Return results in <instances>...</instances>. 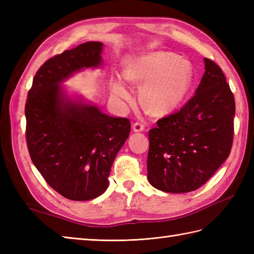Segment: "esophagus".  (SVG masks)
<instances>
[{
	"label": "esophagus",
	"instance_id": "34e87169",
	"mask_svg": "<svg viewBox=\"0 0 254 254\" xmlns=\"http://www.w3.org/2000/svg\"><path fill=\"white\" fill-rule=\"evenodd\" d=\"M145 128V124L142 122H135L133 124V131L134 132H142Z\"/></svg>",
	"mask_w": 254,
	"mask_h": 254
}]
</instances>
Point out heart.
Returning <instances> with one entry per match:
<instances>
[{
  "label": "heart",
  "instance_id": "1",
  "mask_svg": "<svg viewBox=\"0 0 254 254\" xmlns=\"http://www.w3.org/2000/svg\"><path fill=\"white\" fill-rule=\"evenodd\" d=\"M124 77L133 84H145L142 89L144 105L156 115H164L179 107L192 84V68L169 52L145 56L130 65ZM118 98L130 100L131 91L120 82L112 86Z\"/></svg>",
  "mask_w": 254,
  "mask_h": 254
}]
</instances>
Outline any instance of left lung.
Returning a JSON list of instances; mask_svg holds the SVG:
<instances>
[{
	"instance_id": "1",
	"label": "left lung",
	"mask_w": 254,
	"mask_h": 254,
	"mask_svg": "<svg viewBox=\"0 0 254 254\" xmlns=\"http://www.w3.org/2000/svg\"><path fill=\"white\" fill-rule=\"evenodd\" d=\"M205 72L192 98L149 130L147 177L164 192L202 187L228 158L236 105L223 69L204 59Z\"/></svg>"
}]
</instances>
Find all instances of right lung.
Listing matches in <instances>:
<instances>
[{
    "label": "right lung",
    "instance_id": "obj_1",
    "mask_svg": "<svg viewBox=\"0 0 254 254\" xmlns=\"http://www.w3.org/2000/svg\"><path fill=\"white\" fill-rule=\"evenodd\" d=\"M102 44L88 41L47 60L38 69L25 105L30 158L53 190L73 201H88L108 188L130 120L63 98L61 83L75 71L98 66Z\"/></svg>",
    "mask_w": 254,
    "mask_h": 254
}]
</instances>
